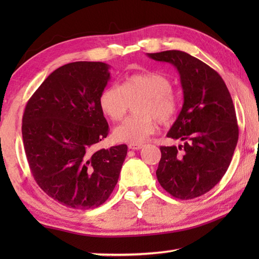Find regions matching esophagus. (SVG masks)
Returning a JSON list of instances; mask_svg holds the SVG:
<instances>
[{"label": "esophagus", "instance_id": "obj_1", "mask_svg": "<svg viewBox=\"0 0 259 259\" xmlns=\"http://www.w3.org/2000/svg\"><path fill=\"white\" fill-rule=\"evenodd\" d=\"M143 144H130V145L128 146L130 150H134V151H138L140 150V148H143Z\"/></svg>", "mask_w": 259, "mask_h": 259}]
</instances>
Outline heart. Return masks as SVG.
<instances>
[{
  "label": "heart",
  "mask_w": 259,
  "mask_h": 259,
  "mask_svg": "<svg viewBox=\"0 0 259 259\" xmlns=\"http://www.w3.org/2000/svg\"><path fill=\"white\" fill-rule=\"evenodd\" d=\"M140 99L136 112L113 131L116 142L140 144L156 129V121L169 123L176 117L179 98L172 91L168 77L156 73L135 74L125 78L121 85L112 84L100 94L102 111L113 121H121L130 107V102Z\"/></svg>",
  "instance_id": "b5f03b06"
}]
</instances>
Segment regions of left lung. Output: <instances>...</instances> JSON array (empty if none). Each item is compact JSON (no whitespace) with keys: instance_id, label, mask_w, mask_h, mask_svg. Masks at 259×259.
Returning <instances> with one entry per match:
<instances>
[{"instance_id":"obj_1","label":"left lung","mask_w":259,"mask_h":259,"mask_svg":"<svg viewBox=\"0 0 259 259\" xmlns=\"http://www.w3.org/2000/svg\"><path fill=\"white\" fill-rule=\"evenodd\" d=\"M147 57L177 68L184 95L182 111L166 134L183 145L160 147L157 181L175 198H198L224 176L238 144L231 95L214 69L186 52L169 50Z\"/></svg>"}]
</instances>
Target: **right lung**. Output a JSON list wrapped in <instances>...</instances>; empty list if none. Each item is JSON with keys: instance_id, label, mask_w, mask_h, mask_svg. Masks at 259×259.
I'll use <instances>...</instances> for the list:
<instances>
[{"instance_id": "1", "label": "right lung", "mask_w": 259, "mask_h": 259, "mask_svg": "<svg viewBox=\"0 0 259 259\" xmlns=\"http://www.w3.org/2000/svg\"><path fill=\"white\" fill-rule=\"evenodd\" d=\"M109 65L75 61L48 76L23 116L24 148L37 185L59 203L93 209L115 187L126 145L95 151L108 124L99 97L111 78Z\"/></svg>"}]
</instances>
